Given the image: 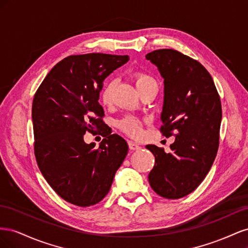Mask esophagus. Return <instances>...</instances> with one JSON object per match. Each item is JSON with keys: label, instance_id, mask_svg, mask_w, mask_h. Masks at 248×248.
Here are the masks:
<instances>
[{"label": "esophagus", "instance_id": "obj_1", "mask_svg": "<svg viewBox=\"0 0 248 248\" xmlns=\"http://www.w3.org/2000/svg\"><path fill=\"white\" fill-rule=\"evenodd\" d=\"M128 146H129V149H130V150H139V149L140 148V145L138 144V142L133 141V140H129V141H128Z\"/></svg>", "mask_w": 248, "mask_h": 248}]
</instances>
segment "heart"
Returning a JSON list of instances; mask_svg holds the SVG:
<instances>
[{
	"label": "heart",
	"mask_w": 248,
	"mask_h": 248,
	"mask_svg": "<svg viewBox=\"0 0 248 248\" xmlns=\"http://www.w3.org/2000/svg\"><path fill=\"white\" fill-rule=\"evenodd\" d=\"M134 82H136V86L139 90V92L140 90L145 89L149 86H153L156 85V81L153 78L146 73L142 72H137L134 74ZM115 87H116V82L115 80H109L108 81L106 86L103 87L102 91H101V101L103 104L106 106H108V104L111 103L112 101V95H114L115 91ZM120 128H121L123 131L126 133L130 134L132 137H137L140 133L141 131V127H140V122L137 118L133 117H126L124 118L121 122H120Z\"/></svg>",
	"instance_id": "b5f03b06"
}]
</instances>
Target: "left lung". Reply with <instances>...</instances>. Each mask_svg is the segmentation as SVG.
I'll use <instances>...</instances> for the list:
<instances>
[{
    "label": "left lung",
    "instance_id": "1",
    "mask_svg": "<svg viewBox=\"0 0 248 248\" xmlns=\"http://www.w3.org/2000/svg\"><path fill=\"white\" fill-rule=\"evenodd\" d=\"M163 78L160 130L174 136L171 151L148 145L155 166L148 176L152 189L176 200L192 192L205 179L218 150L221 103L214 81L201 63L175 49L146 55Z\"/></svg>",
    "mask_w": 248,
    "mask_h": 248
}]
</instances>
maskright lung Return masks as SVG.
I'll use <instances>...</instances> for the list:
<instances>
[{
    "mask_svg": "<svg viewBox=\"0 0 248 248\" xmlns=\"http://www.w3.org/2000/svg\"><path fill=\"white\" fill-rule=\"evenodd\" d=\"M128 56L67 57L52 68L34 96L35 156L43 177L60 197L78 207L99 202L110 189L128 152L126 140L106 132L99 104L103 80ZM100 130L98 148L86 144V131Z\"/></svg>",
    "mask_w": 248,
    "mask_h": 248,
    "instance_id": "add662e5",
    "label": "right lung"
}]
</instances>
